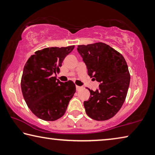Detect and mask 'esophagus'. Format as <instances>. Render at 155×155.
I'll return each instance as SVG.
<instances>
[{
    "label": "esophagus",
    "instance_id": "esophagus-1",
    "mask_svg": "<svg viewBox=\"0 0 155 155\" xmlns=\"http://www.w3.org/2000/svg\"><path fill=\"white\" fill-rule=\"evenodd\" d=\"M76 89H77V91H80L81 89H83V87H81V86L76 85Z\"/></svg>",
    "mask_w": 155,
    "mask_h": 155
}]
</instances>
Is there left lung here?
I'll list each match as a JSON object with an SVG mask.
<instances>
[{"mask_svg":"<svg viewBox=\"0 0 155 155\" xmlns=\"http://www.w3.org/2000/svg\"><path fill=\"white\" fill-rule=\"evenodd\" d=\"M77 51L87 65V74L101 83L95 91L89 89L91 96L84 102L86 114L97 121L111 118L127 95L130 77L127 61L122 54L103 42L78 45Z\"/></svg>","mask_w":155,"mask_h":155,"instance_id":"left-lung-1","label":"left lung"}]
</instances>
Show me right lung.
I'll return each mask as SVG.
<instances>
[{
    "instance_id": "right-lung-1",
    "label": "right lung",
    "mask_w": 155,
    "mask_h": 155,
    "mask_svg": "<svg viewBox=\"0 0 155 155\" xmlns=\"http://www.w3.org/2000/svg\"><path fill=\"white\" fill-rule=\"evenodd\" d=\"M74 46L43 48L31 55L23 70L21 89L27 106L33 114L45 121H54L65 114L76 92L72 81L62 83L54 73Z\"/></svg>"
}]
</instances>
